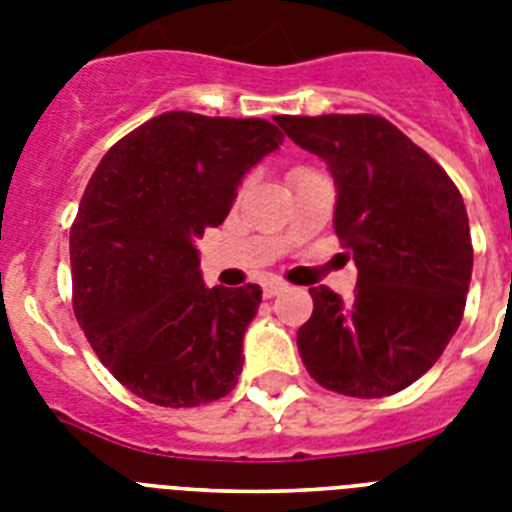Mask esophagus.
Masks as SVG:
<instances>
[{
	"label": "esophagus",
	"mask_w": 512,
	"mask_h": 512,
	"mask_svg": "<svg viewBox=\"0 0 512 512\" xmlns=\"http://www.w3.org/2000/svg\"><path fill=\"white\" fill-rule=\"evenodd\" d=\"M281 289H284V284H281V281H265L263 292H265V297H273V295H279Z\"/></svg>",
	"instance_id": "34e87169"
}]
</instances>
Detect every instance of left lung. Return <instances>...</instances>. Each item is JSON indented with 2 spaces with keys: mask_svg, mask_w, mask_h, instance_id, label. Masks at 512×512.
Wrapping results in <instances>:
<instances>
[{
  "mask_svg": "<svg viewBox=\"0 0 512 512\" xmlns=\"http://www.w3.org/2000/svg\"><path fill=\"white\" fill-rule=\"evenodd\" d=\"M335 180V231L358 268L356 297L313 287L297 332L319 385L353 398L409 388L444 353L465 311L473 244L457 185L388 119L279 116Z\"/></svg>",
  "mask_w": 512,
  "mask_h": 512,
  "instance_id": "left-lung-1",
  "label": "left lung"
}]
</instances>
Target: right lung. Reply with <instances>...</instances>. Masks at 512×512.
Instances as JSON below:
<instances>
[{
	"mask_svg": "<svg viewBox=\"0 0 512 512\" xmlns=\"http://www.w3.org/2000/svg\"><path fill=\"white\" fill-rule=\"evenodd\" d=\"M281 143L265 119L170 111L92 172L71 228L74 313L135 396L180 409L236 388L263 289H209L196 239L223 223L241 180Z\"/></svg>",
	"mask_w": 512,
	"mask_h": 512,
	"instance_id": "obj_1",
	"label": "right lung"
}]
</instances>
